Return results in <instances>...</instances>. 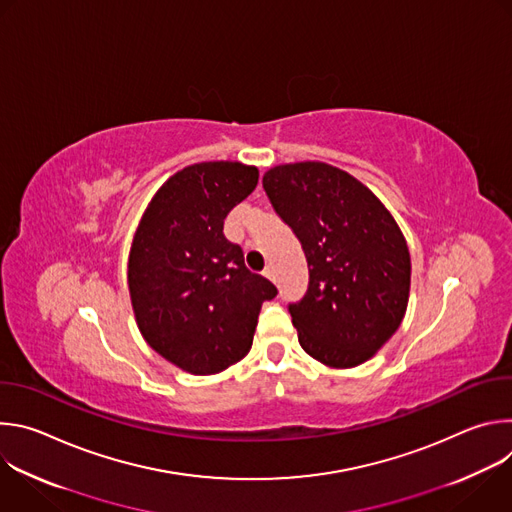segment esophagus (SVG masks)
<instances>
[{"instance_id":"1","label":"esophagus","mask_w":512,"mask_h":512,"mask_svg":"<svg viewBox=\"0 0 512 512\" xmlns=\"http://www.w3.org/2000/svg\"><path fill=\"white\" fill-rule=\"evenodd\" d=\"M263 275L275 283V277H277V275H275V267H273V265H267L265 271H263Z\"/></svg>"}]
</instances>
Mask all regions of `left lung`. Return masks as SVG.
Listing matches in <instances>:
<instances>
[{"mask_svg": "<svg viewBox=\"0 0 512 512\" xmlns=\"http://www.w3.org/2000/svg\"><path fill=\"white\" fill-rule=\"evenodd\" d=\"M263 188L308 259V294L289 306L300 346L330 369L371 360L409 304L411 255L393 214L326 162L273 166Z\"/></svg>", "mask_w": 512, "mask_h": 512, "instance_id": "obj_1", "label": "left lung"}]
</instances>
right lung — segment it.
Returning <instances> with one entry per match:
<instances>
[{
	"mask_svg": "<svg viewBox=\"0 0 512 512\" xmlns=\"http://www.w3.org/2000/svg\"><path fill=\"white\" fill-rule=\"evenodd\" d=\"M257 180L259 170L241 162L186 166L158 188L135 229L127 285L137 328L190 375H216L243 360L263 302L277 294L223 233Z\"/></svg>",
	"mask_w": 512,
	"mask_h": 512,
	"instance_id": "right-lung-1",
	"label": "right lung"
}]
</instances>
